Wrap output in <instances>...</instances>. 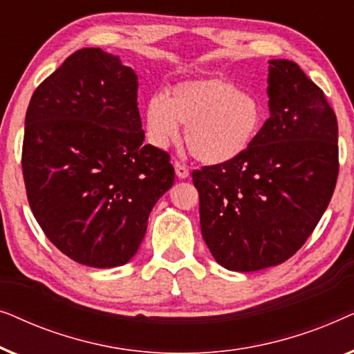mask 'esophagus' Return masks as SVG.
<instances>
[{"mask_svg": "<svg viewBox=\"0 0 354 354\" xmlns=\"http://www.w3.org/2000/svg\"><path fill=\"white\" fill-rule=\"evenodd\" d=\"M174 167H176V176L178 178H187L188 176H190V171H188V167L185 166V164L176 162L174 164Z\"/></svg>", "mask_w": 354, "mask_h": 354, "instance_id": "34e87169", "label": "esophagus"}]
</instances>
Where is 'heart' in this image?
<instances>
[{"label":"heart","mask_w":354,"mask_h":354,"mask_svg":"<svg viewBox=\"0 0 354 354\" xmlns=\"http://www.w3.org/2000/svg\"><path fill=\"white\" fill-rule=\"evenodd\" d=\"M149 143L166 149L180 140L198 161L222 166L243 156L263 129V106L234 82L211 79L176 85L169 96L151 95L143 111Z\"/></svg>","instance_id":"heart-1"}]
</instances>
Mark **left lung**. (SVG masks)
I'll return each instance as SVG.
<instances>
[{"label":"left lung","mask_w":354,"mask_h":354,"mask_svg":"<svg viewBox=\"0 0 354 354\" xmlns=\"http://www.w3.org/2000/svg\"><path fill=\"white\" fill-rule=\"evenodd\" d=\"M269 119L243 156L192 174L201 235L235 272L282 264L301 248L330 203L338 125L322 90L297 62L269 61Z\"/></svg>","instance_id":"obj_1"}]
</instances>
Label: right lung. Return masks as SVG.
<instances>
[{"label":"right lung","instance_id":"add662e5","mask_svg":"<svg viewBox=\"0 0 354 354\" xmlns=\"http://www.w3.org/2000/svg\"><path fill=\"white\" fill-rule=\"evenodd\" d=\"M138 75L101 48L75 51L33 91L22 172L30 209L57 250L90 268L137 254L172 187L169 154L145 145Z\"/></svg>","mask_w":354,"mask_h":354}]
</instances>
